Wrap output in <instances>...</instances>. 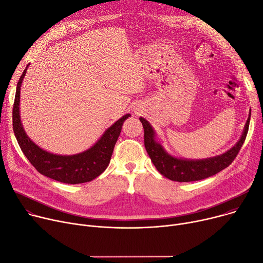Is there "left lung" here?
<instances>
[{
	"mask_svg": "<svg viewBox=\"0 0 263 263\" xmlns=\"http://www.w3.org/2000/svg\"><path fill=\"white\" fill-rule=\"evenodd\" d=\"M139 119H140L144 129V145L146 152L158 172L171 180L188 182L210 177L231 164L245 141L249 132L251 116L246 122L241 139L233 148L224 153L223 155L203 160H184L170 156L162 146L155 141V133L149 123L143 118Z\"/></svg>",
	"mask_w": 263,
	"mask_h": 263,
	"instance_id": "left-lung-1",
	"label": "left lung"
}]
</instances>
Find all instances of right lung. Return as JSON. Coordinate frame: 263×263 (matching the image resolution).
Masks as SVG:
<instances>
[{"label": "right lung", "mask_w": 263, "mask_h": 263, "mask_svg": "<svg viewBox=\"0 0 263 263\" xmlns=\"http://www.w3.org/2000/svg\"><path fill=\"white\" fill-rule=\"evenodd\" d=\"M27 68V67H26ZM26 69L22 73L17 85V91L12 108V127L17 141L29 162L37 171L52 179L65 183H83L91 181L101 175L110 162L115 144L120 136L123 122L130 115L123 116L108 128L100 140L88 151L72 156L54 155L37 146L26 136L19 115L20 87Z\"/></svg>", "instance_id": "right-lung-1"}]
</instances>
